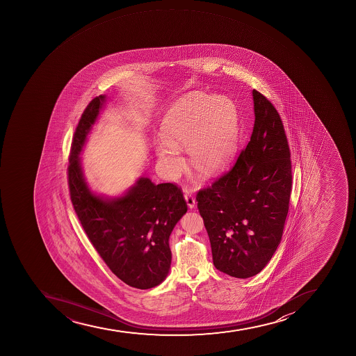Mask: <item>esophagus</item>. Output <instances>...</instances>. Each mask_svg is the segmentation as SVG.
<instances>
[{"instance_id":"obj_1","label":"esophagus","mask_w":356,"mask_h":356,"mask_svg":"<svg viewBox=\"0 0 356 356\" xmlns=\"http://www.w3.org/2000/svg\"><path fill=\"white\" fill-rule=\"evenodd\" d=\"M184 198H186V204H188V207H189L190 209H192V208H195V199L193 198V195H192L191 192H184Z\"/></svg>"}]
</instances>
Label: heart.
I'll use <instances>...</instances> for the list:
<instances>
[{
  "label": "heart",
  "instance_id": "heart-1",
  "mask_svg": "<svg viewBox=\"0 0 356 356\" xmlns=\"http://www.w3.org/2000/svg\"><path fill=\"white\" fill-rule=\"evenodd\" d=\"M161 129L163 136L154 142V150L166 177L175 179L186 166L183 147L193 166L218 173L238 152L239 111L227 95L192 92L170 104Z\"/></svg>",
  "mask_w": 356,
  "mask_h": 356
}]
</instances>
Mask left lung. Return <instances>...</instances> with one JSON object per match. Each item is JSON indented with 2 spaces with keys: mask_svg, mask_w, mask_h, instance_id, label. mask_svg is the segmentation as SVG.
<instances>
[{
  "mask_svg": "<svg viewBox=\"0 0 356 356\" xmlns=\"http://www.w3.org/2000/svg\"><path fill=\"white\" fill-rule=\"evenodd\" d=\"M250 141L227 174L197 195L215 268L247 279L266 266L289 209L291 161L277 109L252 90Z\"/></svg>",
  "mask_w": 356,
  "mask_h": 356,
  "instance_id": "1",
  "label": "left lung"
}]
</instances>
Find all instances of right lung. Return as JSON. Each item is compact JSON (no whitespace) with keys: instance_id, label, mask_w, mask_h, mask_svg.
<instances>
[{"instance_id":"add662e5","label":"right lung","mask_w":356,"mask_h":356,"mask_svg":"<svg viewBox=\"0 0 356 356\" xmlns=\"http://www.w3.org/2000/svg\"><path fill=\"white\" fill-rule=\"evenodd\" d=\"M107 98L88 104L74 134L68 183L74 209L83 229L117 277L138 289L159 286L170 273V236L188 211L173 183L154 184L141 177L117 197L92 191L83 172V148Z\"/></svg>"}]
</instances>
